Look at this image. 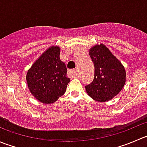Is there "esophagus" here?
<instances>
[{
    "label": "esophagus",
    "instance_id": "1",
    "mask_svg": "<svg viewBox=\"0 0 147 147\" xmlns=\"http://www.w3.org/2000/svg\"><path fill=\"white\" fill-rule=\"evenodd\" d=\"M69 72L73 78H75V77H77V75H78V74H77V70L75 69H71V70L69 71Z\"/></svg>",
    "mask_w": 147,
    "mask_h": 147
}]
</instances>
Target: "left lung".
<instances>
[{"instance_id":"obj_1","label":"left lung","mask_w":147,"mask_h":147,"mask_svg":"<svg viewBox=\"0 0 147 147\" xmlns=\"http://www.w3.org/2000/svg\"><path fill=\"white\" fill-rule=\"evenodd\" d=\"M89 55L95 67V75L92 82L85 86L87 92L96 101L109 100L124 86V67L103 45L91 48Z\"/></svg>"}]
</instances>
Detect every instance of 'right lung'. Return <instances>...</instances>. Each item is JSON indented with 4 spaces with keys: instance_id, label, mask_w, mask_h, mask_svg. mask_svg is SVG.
<instances>
[{
    "instance_id": "1",
    "label": "right lung",
    "mask_w": 147,
    "mask_h": 147,
    "mask_svg": "<svg viewBox=\"0 0 147 147\" xmlns=\"http://www.w3.org/2000/svg\"><path fill=\"white\" fill-rule=\"evenodd\" d=\"M59 47H51L27 72L30 92L42 103L55 102L64 95L70 81L66 75V65L59 59Z\"/></svg>"
}]
</instances>
